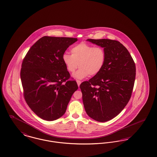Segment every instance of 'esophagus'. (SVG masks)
<instances>
[{"label": "esophagus", "mask_w": 157, "mask_h": 157, "mask_svg": "<svg viewBox=\"0 0 157 157\" xmlns=\"http://www.w3.org/2000/svg\"><path fill=\"white\" fill-rule=\"evenodd\" d=\"M76 82H77V84H78V86H80V84L81 83V81H79V80H77V81H76Z\"/></svg>", "instance_id": "obj_1"}]
</instances>
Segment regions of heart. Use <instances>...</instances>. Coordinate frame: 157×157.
Wrapping results in <instances>:
<instances>
[{
	"label": "heart",
	"instance_id": "obj_1",
	"mask_svg": "<svg viewBox=\"0 0 157 157\" xmlns=\"http://www.w3.org/2000/svg\"><path fill=\"white\" fill-rule=\"evenodd\" d=\"M71 53H64L62 60L69 72L73 73L78 66L80 67L72 75L78 79H82L89 75L94 76L99 74L105 63V53L100 47L81 43L71 49Z\"/></svg>",
	"mask_w": 157,
	"mask_h": 157
}]
</instances>
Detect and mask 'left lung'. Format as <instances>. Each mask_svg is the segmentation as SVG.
<instances>
[{
	"instance_id": "8db88e82",
	"label": "left lung",
	"mask_w": 157,
	"mask_h": 157,
	"mask_svg": "<svg viewBox=\"0 0 157 157\" xmlns=\"http://www.w3.org/2000/svg\"><path fill=\"white\" fill-rule=\"evenodd\" d=\"M86 41L104 48L105 61L99 74L80 85L83 105L92 119L105 122L117 116L128 103L135 80V63L118 41Z\"/></svg>"
}]
</instances>
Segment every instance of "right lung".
Returning a JSON list of instances; mask_svg holds the SVG:
<instances>
[{
  "instance_id": "obj_1",
  "label": "right lung",
  "mask_w": 157,
  "mask_h": 157,
  "mask_svg": "<svg viewBox=\"0 0 157 157\" xmlns=\"http://www.w3.org/2000/svg\"><path fill=\"white\" fill-rule=\"evenodd\" d=\"M76 38L44 36L28 50L21 69L24 96L28 106L43 120H55L65 114L78 88L62 60Z\"/></svg>"
}]
</instances>
